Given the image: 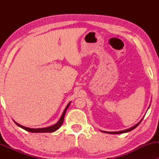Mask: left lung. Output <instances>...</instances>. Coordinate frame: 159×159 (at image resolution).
Returning <instances> with one entry per match:
<instances>
[{"label": "left lung", "instance_id": "left-lung-1", "mask_svg": "<svg viewBox=\"0 0 159 159\" xmlns=\"http://www.w3.org/2000/svg\"><path fill=\"white\" fill-rule=\"evenodd\" d=\"M142 120H143V119H142ZM142 120H141L139 123L137 124L136 125H134V127H131V128H129V129H127L123 130V131H119V132H104V131H103V132H107V133H108V134H121V133H125V132H129V131H131V130L134 129V128H136L137 127H138V126L139 125H140V123L141 122V121H142Z\"/></svg>", "mask_w": 159, "mask_h": 159}]
</instances>
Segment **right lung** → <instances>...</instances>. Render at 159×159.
Returning a JSON list of instances; mask_svg holds the SVG:
<instances>
[{
	"label": "right lung",
	"instance_id": "1",
	"mask_svg": "<svg viewBox=\"0 0 159 159\" xmlns=\"http://www.w3.org/2000/svg\"><path fill=\"white\" fill-rule=\"evenodd\" d=\"M69 104H70V103H69L68 105H67L66 108L64 109V112H63V114H62V116H61V119H59V121H58V122L56 124V125H54L53 126H51V127H45V128H38V129H32V128L24 127V126H21L20 125H19V124H17L16 122H15V123H16V125H18L19 127H20L21 128H22V129L27 130V131L30 132H55L56 130H57L58 128H59L62 125L63 121H64L65 113H66V111L67 110V108H68Z\"/></svg>",
	"mask_w": 159,
	"mask_h": 159
}]
</instances>
